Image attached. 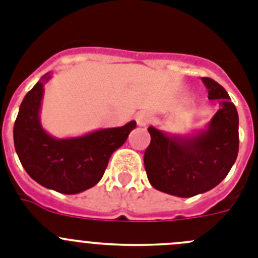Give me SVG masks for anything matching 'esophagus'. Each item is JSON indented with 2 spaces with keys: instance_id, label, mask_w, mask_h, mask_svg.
<instances>
[{
  "instance_id": "obj_1",
  "label": "esophagus",
  "mask_w": 258,
  "mask_h": 258,
  "mask_svg": "<svg viewBox=\"0 0 258 258\" xmlns=\"http://www.w3.org/2000/svg\"><path fill=\"white\" fill-rule=\"evenodd\" d=\"M151 113L147 112V111H141V112H138L136 115V121L140 126H146L147 124H150V122H151Z\"/></svg>"
}]
</instances>
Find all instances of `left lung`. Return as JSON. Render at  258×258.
Returning <instances> with one entry per match:
<instances>
[{"label":"left lung","mask_w":258,"mask_h":258,"mask_svg":"<svg viewBox=\"0 0 258 258\" xmlns=\"http://www.w3.org/2000/svg\"><path fill=\"white\" fill-rule=\"evenodd\" d=\"M208 98L220 99L206 131L194 136H168L149 127L151 142L145 168L152 187L179 198H191L216 187L229 174L239 151V116L227 92L209 77H202Z\"/></svg>","instance_id":"8db88e82"}]
</instances>
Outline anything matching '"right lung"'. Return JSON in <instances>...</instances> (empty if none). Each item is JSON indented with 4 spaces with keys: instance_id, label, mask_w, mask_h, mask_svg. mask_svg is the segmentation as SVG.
Returning <instances> with one entry per match:
<instances>
[{
    "instance_id": "add662e5",
    "label": "right lung",
    "mask_w": 258,
    "mask_h": 258,
    "mask_svg": "<svg viewBox=\"0 0 258 258\" xmlns=\"http://www.w3.org/2000/svg\"><path fill=\"white\" fill-rule=\"evenodd\" d=\"M46 74L27 93L14 124V146L29 177L60 194H79L93 187L103 177L109 157L121 147L136 127L131 121L76 138L49 136L40 122L41 99Z\"/></svg>"
}]
</instances>
